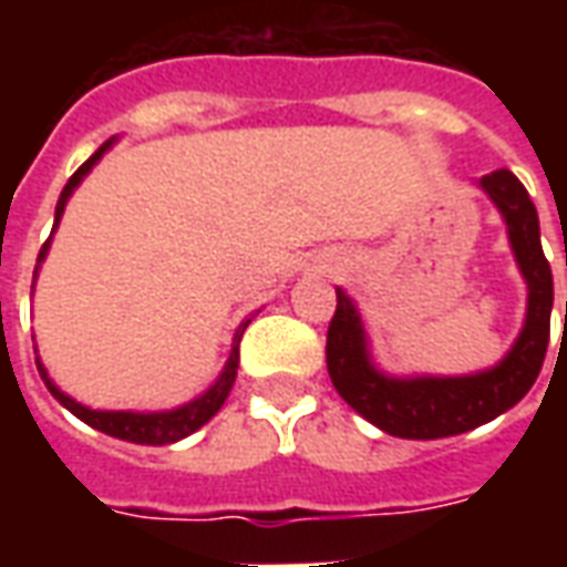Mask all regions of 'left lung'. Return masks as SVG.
<instances>
[{
  "label": "left lung",
  "instance_id": "8db88e82",
  "mask_svg": "<svg viewBox=\"0 0 567 567\" xmlns=\"http://www.w3.org/2000/svg\"><path fill=\"white\" fill-rule=\"evenodd\" d=\"M476 185L486 190L507 224L513 258L528 288L523 331L495 368L464 377L385 373L373 364L368 331L355 300L343 288H337V312L328 328V373L333 389L358 416H364L392 437L437 440L486 425L523 401L547 355L553 272L540 248L535 203L511 169H495L483 175Z\"/></svg>",
  "mask_w": 567,
  "mask_h": 567
}]
</instances>
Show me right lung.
<instances>
[{"label":"right lung","instance_id":"add662e5","mask_svg":"<svg viewBox=\"0 0 567 567\" xmlns=\"http://www.w3.org/2000/svg\"><path fill=\"white\" fill-rule=\"evenodd\" d=\"M115 145V140L103 142L100 148L93 151L87 161L81 163L75 175L69 178L66 187H63V194L56 199V212H54V230L60 218H63V212H66V203L69 197L75 194V187L84 182V175L91 173L96 163L103 161V154ZM51 230V234H54ZM48 248H51V239L44 243L42 251H39V264H35V276H39V267H42V260L48 258ZM246 319L234 333V346H230V358H227V364L224 370L218 373V380L212 382L206 392L194 398V401H187L182 406H173V410H157V413H136V410H91V406L79 404L75 398H69L66 392H60L56 389V382L48 377V370L44 364L35 358V364H39V373H42L44 385H48V392L54 394L60 404L66 406L72 416H79L84 425L96 427V431H103L109 437H117V440H127V443H145V446H163V443H175V440L187 437V434H194L197 427H203L209 422L218 410L224 406L227 401V394L234 389L236 382V368H239V340H243V331L248 328Z\"/></svg>","mask_w":567,"mask_h":567}]
</instances>
